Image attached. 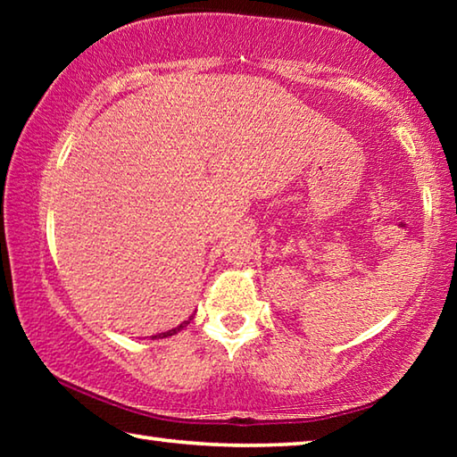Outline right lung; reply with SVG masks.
<instances>
[{
    "label": "right lung",
    "instance_id": "add662e5",
    "mask_svg": "<svg viewBox=\"0 0 457 457\" xmlns=\"http://www.w3.org/2000/svg\"><path fill=\"white\" fill-rule=\"evenodd\" d=\"M191 320V319H189ZM189 320H185V322H181L179 324V327H177V328H171V330H167V332H161V335H157V337H153V338H165V337H171V335H175V332H179L183 327H185V324H189Z\"/></svg>",
    "mask_w": 457,
    "mask_h": 457
}]
</instances>
